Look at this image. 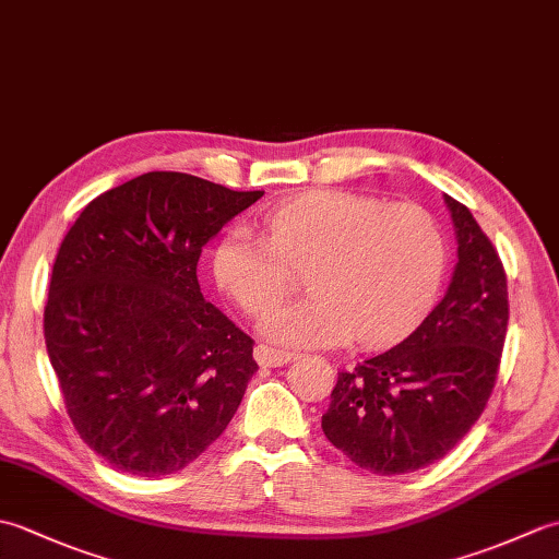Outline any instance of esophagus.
<instances>
[{"label":"esophagus","mask_w":559,"mask_h":559,"mask_svg":"<svg viewBox=\"0 0 559 559\" xmlns=\"http://www.w3.org/2000/svg\"><path fill=\"white\" fill-rule=\"evenodd\" d=\"M254 358H257V362L261 367H281V365H288L290 360H295V353L276 350V348H271V346H257Z\"/></svg>","instance_id":"1"}]
</instances>
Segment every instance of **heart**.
I'll return each mask as SVG.
<instances>
[{
	"label": "heart",
	"instance_id": "obj_1",
	"mask_svg": "<svg viewBox=\"0 0 559 559\" xmlns=\"http://www.w3.org/2000/svg\"><path fill=\"white\" fill-rule=\"evenodd\" d=\"M264 235L245 225L213 249L218 286L259 317L307 271L312 298L271 310L261 331L283 346L382 348L418 326L447 269V242L432 213L343 189L283 201L264 216Z\"/></svg>",
	"mask_w": 559,
	"mask_h": 559
}]
</instances>
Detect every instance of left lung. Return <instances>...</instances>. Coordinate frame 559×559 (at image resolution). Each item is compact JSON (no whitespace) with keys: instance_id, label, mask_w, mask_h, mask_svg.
<instances>
[{"instance_id":"left-lung-1","label":"left lung","mask_w":559,"mask_h":559,"mask_svg":"<svg viewBox=\"0 0 559 559\" xmlns=\"http://www.w3.org/2000/svg\"><path fill=\"white\" fill-rule=\"evenodd\" d=\"M459 261L449 290L399 346L338 372L322 430L355 466L401 476L447 456L488 403L507 336V273L473 213L444 194Z\"/></svg>"}]
</instances>
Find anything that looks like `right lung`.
Here are the masks:
<instances>
[{"label":"right lung","mask_w":559,"mask_h":559,"mask_svg":"<svg viewBox=\"0 0 559 559\" xmlns=\"http://www.w3.org/2000/svg\"><path fill=\"white\" fill-rule=\"evenodd\" d=\"M261 194L146 173L93 199L62 240L45 346L71 425L117 471H182L240 406L254 341L204 300L197 264Z\"/></svg>","instance_id":"obj_1"}]
</instances>
